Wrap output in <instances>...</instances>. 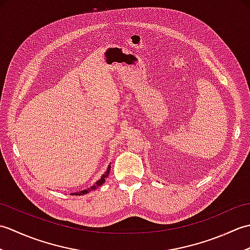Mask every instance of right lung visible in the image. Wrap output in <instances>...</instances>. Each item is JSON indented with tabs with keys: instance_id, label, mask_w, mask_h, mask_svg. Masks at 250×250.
Returning <instances> with one entry per match:
<instances>
[{
	"instance_id": "1",
	"label": "right lung",
	"mask_w": 250,
	"mask_h": 250,
	"mask_svg": "<svg viewBox=\"0 0 250 250\" xmlns=\"http://www.w3.org/2000/svg\"><path fill=\"white\" fill-rule=\"evenodd\" d=\"M109 171H110V164H109V166L107 167V169H106V172L102 175V176H101V178L98 180L97 183H95L94 185H92V186H91V187H89V188H87V189L79 191V192H73V193H71V194H72V195H83V194H86V193L90 192V191H93V190H95V189H97L98 187H100V186H102V185L105 183V178H106V177H108Z\"/></svg>"
}]
</instances>
